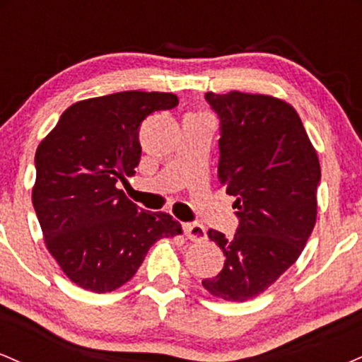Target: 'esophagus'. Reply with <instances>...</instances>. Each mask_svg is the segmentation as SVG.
<instances>
[{
  "instance_id": "esophagus-1",
  "label": "esophagus",
  "mask_w": 362,
  "mask_h": 362,
  "mask_svg": "<svg viewBox=\"0 0 362 362\" xmlns=\"http://www.w3.org/2000/svg\"><path fill=\"white\" fill-rule=\"evenodd\" d=\"M185 236L190 240V242H202V240L207 238L206 228L199 223H187L184 224Z\"/></svg>"
}]
</instances>
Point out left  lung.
I'll return each mask as SVG.
<instances>
[{
	"instance_id": "left-lung-1",
	"label": "left lung",
	"mask_w": 362,
	"mask_h": 362,
	"mask_svg": "<svg viewBox=\"0 0 362 362\" xmlns=\"http://www.w3.org/2000/svg\"><path fill=\"white\" fill-rule=\"evenodd\" d=\"M221 120L218 177L235 195L233 238L209 230L226 260L202 286L224 301L271 288L308 242L317 223L320 161L291 103L262 93H206Z\"/></svg>"
}]
</instances>
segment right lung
<instances>
[{"instance_id":"right-lung-1","label":"right lung","mask_w":362,"mask_h":362,"mask_svg":"<svg viewBox=\"0 0 362 362\" xmlns=\"http://www.w3.org/2000/svg\"><path fill=\"white\" fill-rule=\"evenodd\" d=\"M177 103L175 93L163 91L86 98L62 112L40 141L32 202L49 253L80 288L119 289L153 243L182 235L172 216L138 209L117 189L139 163L141 122Z\"/></svg>"}]
</instances>
